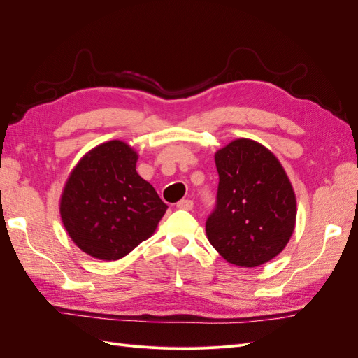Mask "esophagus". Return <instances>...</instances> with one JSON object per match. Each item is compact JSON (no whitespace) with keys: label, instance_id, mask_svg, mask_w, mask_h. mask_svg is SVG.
Masks as SVG:
<instances>
[{"label":"esophagus","instance_id":"esophagus-1","mask_svg":"<svg viewBox=\"0 0 358 358\" xmlns=\"http://www.w3.org/2000/svg\"><path fill=\"white\" fill-rule=\"evenodd\" d=\"M176 206H178L179 209H183V210H192V208H194V201H192V200L185 199V200H180Z\"/></svg>","mask_w":358,"mask_h":358}]
</instances>
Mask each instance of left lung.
Returning a JSON list of instances; mask_svg holds the SVG:
<instances>
[{
	"instance_id": "left-lung-1",
	"label": "left lung",
	"mask_w": 358,
	"mask_h": 358,
	"mask_svg": "<svg viewBox=\"0 0 358 358\" xmlns=\"http://www.w3.org/2000/svg\"><path fill=\"white\" fill-rule=\"evenodd\" d=\"M220 175L213 212L206 221L210 245L227 262L257 267L287 246L296 225V194L279 159L249 138L215 154Z\"/></svg>"
}]
</instances>
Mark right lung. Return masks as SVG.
Here are the masks:
<instances>
[{
    "mask_svg": "<svg viewBox=\"0 0 358 358\" xmlns=\"http://www.w3.org/2000/svg\"><path fill=\"white\" fill-rule=\"evenodd\" d=\"M137 152L121 140L90 150L64 187L59 212L71 241L94 258L119 259L154 234L167 210L136 171Z\"/></svg>",
    "mask_w": 358,
    "mask_h": 358,
    "instance_id": "obj_1",
    "label": "right lung"
}]
</instances>
